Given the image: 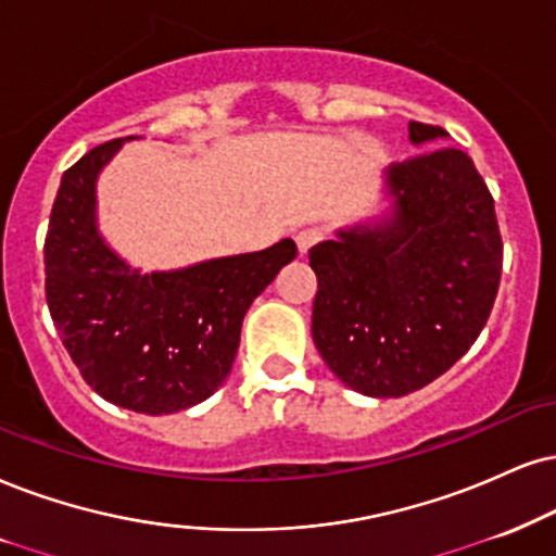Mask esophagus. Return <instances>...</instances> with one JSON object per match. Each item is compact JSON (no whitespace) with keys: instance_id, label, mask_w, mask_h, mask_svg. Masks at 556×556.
Returning a JSON list of instances; mask_svg holds the SVG:
<instances>
[{"instance_id":"obj_1","label":"esophagus","mask_w":556,"mask_h":556,"mask_svg":"<svg viewBox=\"0 0 556 556\" xmlns=\"http://www.w3.org/2000/svg\"><path fill=\"white\" fill-rule=\"evenodd\" d=\"M321 237H325V231H321L319 226H304V229H301L299 235H296V244H299L301 255H304V252L309 250V247L317 244Z\"/></svg>"}]
</instances>
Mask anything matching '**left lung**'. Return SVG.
Returning <instances> with one entry per match:
<instances>
[{
  "label": "left lung",
  "instance_id": "obj_1",
  "mask_svg": "<svg viewBox=\"0 0 556 556\" xmlns=\"http://www.w3.org/2000/svg\"><path fill=\"white\" fill-rule=\"evenodd\" d=\"M441 126L409 121L415 147ZM392 214L314 244L312 338L342 383L404 396L448 371L488 325L503 273V237L488 185L462 149L392 164Z\"/></svg>",
  "mask_w": 556,
  "mask_h": 556
}]
</instances>
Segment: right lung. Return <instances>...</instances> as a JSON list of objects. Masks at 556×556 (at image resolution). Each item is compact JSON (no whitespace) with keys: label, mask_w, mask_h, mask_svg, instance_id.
Segmentation results:
<instances>
[{"label":"right lung","mask_w":556,"mask_h":556,"mask_svg":"<svg viewBox=\"0 0 556 556\" xmlns=\"http://www.w3.org/2000/svg\"><path fill=\"white\" fill-rule=\"evenodd\" d=\"M123 139L87 152L61 177L43 244L46 301L64 348L102 400L169 415L208 400L231 371L242 319L296 242L141 273L98 231L94 185Z\"/></svg>","instance_id":"1"}]
</instances>
